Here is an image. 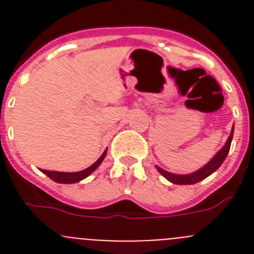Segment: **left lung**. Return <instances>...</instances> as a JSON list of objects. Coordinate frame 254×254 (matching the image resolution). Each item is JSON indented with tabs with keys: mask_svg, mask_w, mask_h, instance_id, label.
Here are the masks:
<instances>
[{
	"mask_svg": "<svg viewBox=\"0 0 254 254\" xmlns=\"http://www.w3.org/2000/svg\"><path fill=\"white\" fill-rule=\"evenodd\" d=\"M233 133H234V127L232 128V132H230V136L226 140V143L221 147L220 151L216 152L214 158L211 159L205 167H202L201 169H198L197 172L190 173V174H173V173L167 172V170L161 169L156 165V169L160 173L161 176L165 177L169 182L174 183V185H194V183H198V182L203 181L205 178H207L208 176H211L212 173L216 172L220 168V165L224 163L225 160L226 155H228L229 150H230V143H232L233 140Z\"/></svg>",
	"mask_w": 254,
	"mask_h": 254,
	"instance_id": "left-lung-1",
	"label": "left lung"
}]
</instances>
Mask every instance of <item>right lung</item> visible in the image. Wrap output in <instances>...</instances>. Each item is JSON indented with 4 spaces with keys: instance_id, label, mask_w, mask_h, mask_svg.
I'll list each match as a JSON object with an SVG mask.
<instances>
[{
    "instance_id": "add662e5",
    "label": "right lung",
    "mask_w": 254,
    "mask_h": 254,
    "mask_svg": "<svg viewBox=\"0 0 254 254\" xmlns=\"http://www.w3.org/2000/svg\"><path fill=\"white\" fill-rule=\"evenodd\" d=\"M105 155H107V150L103 152L102 156H100V158L98 159L93 165H90V167L86 168V169L84 170H80V172L64 173V172H51V170H44V169H42V172H43L44 174H47V177H49L52 181L57 182V183H64V185L77 183V182L82 181V179H85L86 177L90 176L91 173H93L96 168L99 167L100 164H102V161L104 160Z\"/></svg>"
}]
</instances>
